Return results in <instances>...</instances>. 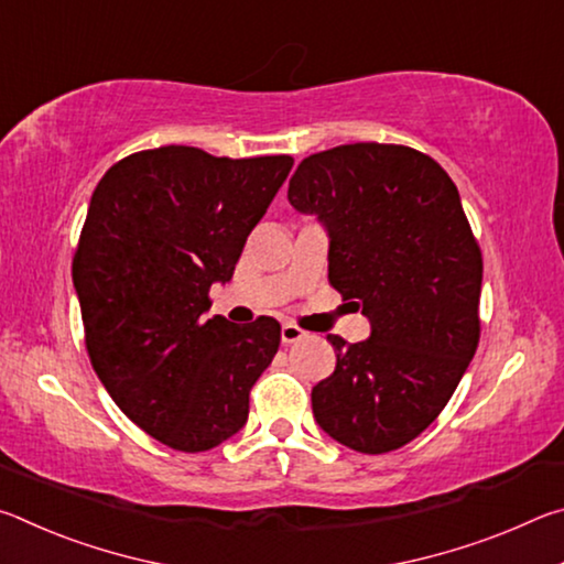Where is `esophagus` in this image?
Returning <instances> with one entry per match:
<instances>
[{
	"label": "esophagus",
	"instance_id": "1",
	"mask_svg": "<svg viewBox=\"0 0 564 564\" xmlns=\"http://www.w3.org/2000/svg\"><path fill=\"white\" fill-rule=\"evenodd\" d=\"M301 338H305V330H301L295 323H283L281 326V340L285 346H291V343H299Z\"/></svg>",
	"mask_w": 564,
	"mask_h": 564
}]
</instances>
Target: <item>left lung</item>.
Instances as JSON below:
<instances>
[{"instance_id":"left-lung-1","label":"left lung","mask_w":564,"mask_h":564,"mask_svg":"<svg viewBox=\"0 0 564 564\" xmlns=\"http://www.w3.org/2000/svg\"><path fill=\"white\" fill-rule=\"evenodd\" d=\"M289 202L326 228L328 281L370 321L368 340L328 336L316 423L350 451H398L441 415L480 340L482 253L457 186L431 156L368 141L303 159Z\"/></svg>"}]
</instances>
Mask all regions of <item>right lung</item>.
<instances>
[{
  "mask_svg": "<svg viewBox=\"0 0 564 564\" xmlns=\"http://www.w3.org/2000/svg\"><path fill=\"white\" fill-rule=\"evenodd\" d=\"M291 166L161 147L121 159L94 188L72 263L91 366L121 413L174 451L241 431L279 350V321L236 326L206 311Z\"/></svg>",
  "mask_w": 564,
  "mask_h": 564,
  "instance_id": "right-lung-1",
  "label": "right lung"
}]
</instances>
